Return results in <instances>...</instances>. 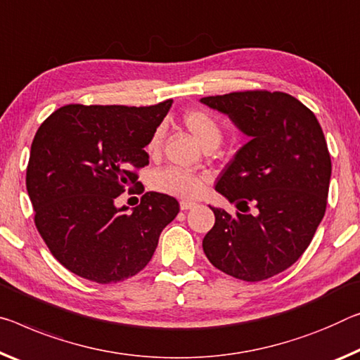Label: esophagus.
<instances>
[{"label":"esophagus","mask_w":360,"mask_h":360,"mask_svg":"<svg viewBox=\"0 0 360 360\" xmlns=\"http://www.w3.org/2000/svg\"><path fill=\"white\" fill-rule=\"evenodd\" d=\"M179 207H181V210H182V211H187V210H191V208H193V207H195V202H189V200H182V202L179 203Z\"/></svg>","instance_id":"1"}]
</instances>
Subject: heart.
<instances>
[{
	"mask_svg": "<svg viewBox=\"0 0 360 360\" xmlns=\"http://www.w3.org/2000/svg\"><path fill=\"white\" fill-rule=\"evenodd\" d=\"M182 123L191 131V134L198 141L203 149L210 146H218L222 139V127L213 113L205 108H192L182 115ZM165 139V128L157 127L147 141L146 152L150 157H157L162 150ZM205 178L202 174L192 173L181 168L168 167L157 171L152 178V186L158 192L169 195L192 198L197 197L203 189Z\"/></svg>",
	"mask_w": 360,
	"mask_h": 360,
	"instance_id": "1",
	"label": "heart"
}]
</instances>
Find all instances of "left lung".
<instances>
[{
  "instance_id": "1",
  "label": "left lung",
  "mask_w": 360,
  "mask_h": 360,
  "mask_svg": "<svg viewBox=\"0 0 360 360\" xmlns=\"http://www.w3.org/2000/svg\"><path fill=\"white\" fill-rule=\"evenodd\" d=\"M200 102L250 138L216 182V191L242 213L210 207L216 221L203 252L232 277L266 281L298 261L325 214L332 160L323 131L309 108L278 91H242ZM248 202L256 215L248 213Z\"/></svg>"
}]
</instances>
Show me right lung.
<instances>
[{"instance_id": "right-lung-1", "label": "right lung", "mask_w": 360, "mask_h": 360, "mask_svg": "<svg viewBox=\"0 0 360 360\" xmlns=\"http://www.w3.org/2000/svg\"><path fill=\"white\" fill-rule=\"evenodd\" d=\"M173 101L150 107L57 108L38 128L27 167L35 224L54 258L77 276L115 283L144 269L162 231L179 213L174 197L146 192L138 207H117ZM144 191V187H142Z\"/></svg>"}]
</instances>
